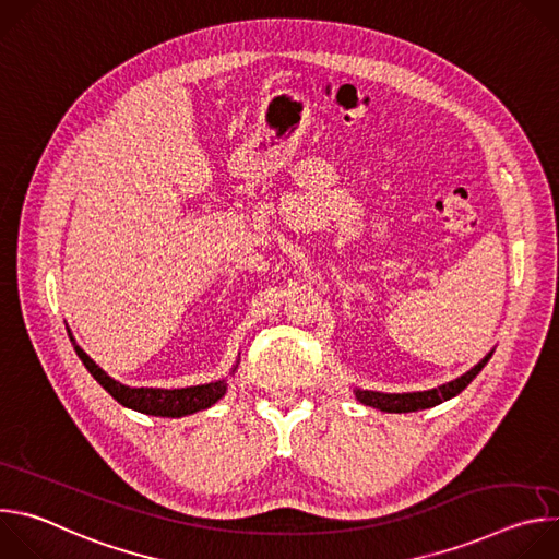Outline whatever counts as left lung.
<instances>
[{
    "instance_id": "8db88e82",
    "label": "left lung",
    "mask_w": 559,
    "mask_h": 559,
    "mask_svg": "<svg viewBox=\"0 0 559 559\" xmlns=\"http://www.w3.org/2000/svg\"><path fill=\"white\" fill-rule=\"evenodd\" d=\"M493 356L487 354L480 362H477L473 369H468L464 376L438 386V389H429V391H414V393H380V391H356V397L362 405L376 407L380 412H389V414H409V412H418V409H429L436 407L449 397L457 395L477 373L485 369V365L489 362V358Z\"/></svg>"
}]
</instances>
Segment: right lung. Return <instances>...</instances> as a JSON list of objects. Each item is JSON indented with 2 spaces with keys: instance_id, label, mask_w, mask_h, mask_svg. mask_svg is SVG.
Segmentation results:
<instances>
[{
  "instance_id": "right-lung-1",
  "label": "right lung",
  "mask_w": 559,
  "mask_h": 559,
  "mask_svg": "<svg viewBox=\"0 0 559 559\" xmlns=\"http://www.w3.org/2000/svg\"><path fill=\"white\" fill-rule=\"evenodd\" d=\"M74 352L84 367L91 371V376L115 397L123 407H130L134 412L147 414V416H162V418H181L201 409L212 407L218 397H223L227 384L225 380H216L210 384L199 386H186V389H147V386H126L117 380H112L106 371H102L82 349L74 345Z\"/></svg>"
}]
</instances>
